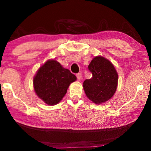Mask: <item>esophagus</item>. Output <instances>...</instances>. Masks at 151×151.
Segmentation results:
<instances>
[{
	"mask_svg": "<svg viewBox=\"0 0 151 151\" xmlns=\"http://www.w3.org/2000/svg\"><path fill=\"white\" fill-rule=\"evenodd\" d=\"M76 77H77V78H78V80H79V81H81V79H82V77H83V76H82V75L81 73H78L77 75H76Z\"/></svg>",
	"mask_w": 151,
	"mask_h": 151,
	"instance_id": "obj_1",
	"label": "esophagus"
}]
</instances>
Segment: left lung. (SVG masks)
Returning a JSON list of instances; mask_svg holds the SVG:
<instances>
[{
    "mask_svg": "<svg viewBox=\"0 0 151 151\" xmlns=\"http://www.w3.org/2000/svg\"><path fill=\"white\" fill-rule=\"evenodd\" d=\"M88 69L93 76L83 83L86 96L96 104L108 101L113 96L118 86L119 76L114 65L105 57L96 56L89 64Z\"/></svg>",
    "mask_w": 151,
    "mask_h": 151,
    "instance_id": "obj_1",
    "label": "left lung"
}]
</instances>
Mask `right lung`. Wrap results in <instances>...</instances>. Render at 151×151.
<instances>
[{"label":"right lung","instance_id":"obj_1","mask_svg":"<svg viewBox=\"0 0 151 151\" xmlns=\"http://www.w3.org/2000/svg\"><path fill=\"white\" fill-rule=\"evenodd\" d=\"M76 80V76L69 70L55 59H49L35 74L33 87L39 98L48 105L53 106L60 102L70 83Z\"/></svg>","mask_w":151,"mask_h":151}]
</instances>
